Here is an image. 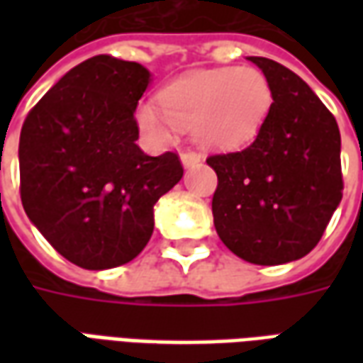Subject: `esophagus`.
Returning a JSON list of instances; mask_svg holds the SVG:
<instances>
[{"mask_svg":"<svg viewBox=\"0 0 363 363\" xmlns=\"http://www.w3.org/2000/svg\"><path fill=\"white\" fill-rule=\"evenodd\" d=\"M181 163L184 169H192V167H198L202 163V155H198L194 151H186L181 155Z\"/></svg>","mask_w":363,"mask_h":363,"instance_id":"34e87169","label":"esophagus"}]
</instances>
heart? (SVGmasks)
I'll list each match as a JSON object with an SVG mask.
<instances>
[{"instance_id": "b5f03b06", "label": "heart", "mask_w": 363, "mask_h": 363, "mask_svg": "<svg viewBox=\"0 0 363 363\" xmlns=\"http://www.w3.org/2000/svg\"><path fill=\"white\" fill-rule=\"evenodd\" d=\"M135 111L138 128L157 143L171 142L177 130H194L212 150H235L252 142L272 106V89L255 67H220L177 79Z\"/></svg>"}]
</instances>
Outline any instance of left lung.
<instances>
[{
    "label": "left lung",
    "instance_id": "obj_1",
    "mask_svg": "<svg viewBox=\"0 0 363 363\" xmlns=\"http://www.w3.org/2000/svg\"><path fill=\"white\" fill-rule=\"evenodd\" d=\"M272 106L243 151L212 155L213 225L239 259L274 267L313 251L342 200L340 132L307 83L278 62L249 56Z\"/></svg>",
    "mask_w": 363,
    "mask_h": 363
}]
</instances>
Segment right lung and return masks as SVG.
<instances>
[{"label":"right lung","mask_w":363,"mask_h":363,"mask_svg":"<svg viewBox=\"0 0 363 363\" xmlns=\"http://www.w3.org/2000/svg\"><path fill=\"white\" fill-rule=\"evenodd\" d=\"M150 83L142 64L93 56L58 79L23 124V208L77 267L134 260L153 233V206L182 179L174 153L151 157L135 143L134 112Z\"/></svg>","instance_id":"1"}]
</instances>
